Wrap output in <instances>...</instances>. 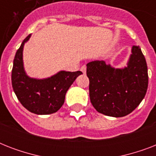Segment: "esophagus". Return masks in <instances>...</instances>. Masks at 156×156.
Listing matches in <instances>:
<instances>
[{"mask_svg":"<svg viewBox=\"0 0 156 156\" xmlns=\"http://www.w3.org/2000/svg\"><path fill=\"white\" fill-rule=\"evenodd\" d=\"M80 69L83 73H86V72H87V66H86L85 65H83V66L81 67Z\"/></svg>","mask_w":156,"mask_h":156,"instance_id":"obj_1","label":"esophagus"}]
</instances>
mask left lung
<instances>
[{
    "instance_id": "left-lung-1",
    "label": "left lung",
    "mask_w": 156,
    "mask_h": 156,
    "mask_svg": "<svg viewBox=\"0 0 156 156\" xmlns=\"http://www.w3.org/2000/svg\"><path fill=\"white\" fill-rule=\"evenodd\" d=\"M90 102L100 113L114 117L128 115L145 97L147 66L139 46L133 45L127 67L112 68L104 61L87 65Z\"/></svg>"
}]
</instances>
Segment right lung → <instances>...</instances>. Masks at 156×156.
Masks as SVG:
<instances>
[{
  "instance_id": "obj_1",
  "label": "right lung",
  "mask_w": 156,
  "mask_h": 156,
  "mask_svg": "<svg viewBox=\"0 0 156 156\" xmlns=\"http://www.w3.org/2000/svg\"><path fill=\"white\" fill-rule=\"evenodd\" d=\"M30 37L23 40L14 56L12 69V86L17 98L25 108L38 115L54 113L65 102L67 90L81 71H61L51 78L35 79L26 74L23 63V45Z\"/></svg>"
}]
</instances>
